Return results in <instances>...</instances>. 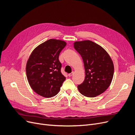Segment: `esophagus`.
<instances>
[{"instance_id":"1","label":"esophagus","mask_w":135,"mask_h":135,"mask_svg":"<svg viewBox=\"0 0 135 135\" xmlns=\"http://www.w3.org/2000/svg\"><path fill=\"white\" fill-rule=\"evenodd\" d=\"M73 74H74V72H72L71 73H70V74H69L68 76H69V77H71V76H72L73 75Z\"/></svg>"}]
</instances>
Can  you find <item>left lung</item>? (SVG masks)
<instances>
[{
	"label": "left lung",
	"mask_w": 135,
	"mask_h": 135,
	"mask_svg": "<svg viewBox=\"0 0 135 135\" xmlns=\"http://www.w3.org/2000/svg\"><path fill=\"white\" fill-rule=\"evenodd\" d=\"M75 49L81 56L85 70V78L78 85L79 92L87 97H95L105 92L112 81L114 68L107 51L91 41H76Z\"/></svg>",
	"instance_id": "1"
}]
</instances>
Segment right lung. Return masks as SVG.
Masks as SVG:
<instances>
[{"label": "right lung", "mask_w": 135, "mask_h": 135, "mask_svg": "<svg viewBox=\"0 0 135 135\" xmlns=\"http://www.w3.org/2000/svg\"><path fill=\"white\" fill-rule=\"evenodd\" d=\"M66 45L64 41L50 39L35 48L29 56L26 66L28 82L33 91L43 97L56 95L66 79L59 60Z\"/></svg>", "instance_id": "add662e5"}]
</instances>
